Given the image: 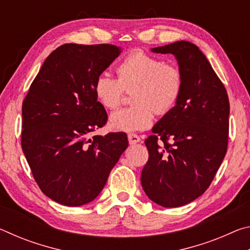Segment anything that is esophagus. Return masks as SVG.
Segmentation results:
<instances>
[{
    "label": "esophagus",
    "instance_id": "obj_1",
    "mask_svg": "<svg viewBox=\"0 0 250 250\" xmlns=\"http://www.w3.org/2000/svg\"><path fill=\"white\" fill-rule=\"evenodd\" d=\"M128 140H129V143H130V145H135V143L140 142V141H141V139H140V137H139V135L131 133V134H129V135H128Z\"/></svg>",
    "mask_w": 250,
    "mask_h": 250
}]
</instances>
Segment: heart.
I'll list each match as a JSON object with an SVG mask.
<instances>
[{
	"mask_svg": "<svg viewBox=\"0 0 250 250\" xmlns=\"http://www.w3.org/2000/svg\"><path fill=\"white\" fill-rule=\"evenodd\" d=\"M118 78L108 73L97 76L96 98L105 109H116L125 90L132 91L129 108L110 116L109 125L115 131L133 132L149 128L158 115H167L175 107L183 90V75L179 67L142 50L130 53L117 69Z\"/></svg>",
	"mask_w": 250,
	"mask_h": 250,
	"instance_id": "heart-1",
	"label": "heart"
}]
</instances>
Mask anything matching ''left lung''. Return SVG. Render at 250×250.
<instances>
[{"mask_svg":"<svg viewBox=\"0 0 250 250\" xmlns=\"http://www.w3.org/2000/svg\"><path fill=\"white\" fill-rule=\"evenodd\" d=\"M151 52L174 55L183 75V90L175 107L156 122L154 134L145 142L149 160L141 184L152 202L179 207L206 191L225 158L229 101L221 79L196 45L179 41Z\"/></svg>","mask_w":250,"mask_h":250,"instance_id":"1","label":"left lung"}]
</instances>
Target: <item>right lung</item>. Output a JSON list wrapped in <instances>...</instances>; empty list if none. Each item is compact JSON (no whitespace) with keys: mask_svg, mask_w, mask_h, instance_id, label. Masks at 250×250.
<instances>
[{"mask_svg":"<svg viewBox=\"0 0 250 250\" xmlns=\"http://www.w3.org/2000/svg\"><path fill=\"white\" fill-rule=\"evenodd\" d=\"M121 52L109 44L59 46L23 101L24 155L42 192L62 205L94 201L128 147L124 132L90 138L108 118L95 80Z\"/></svg>","mask_w":250,"mask_h":250,"instance_id":"1","label":"right lung"}]
</instances>
